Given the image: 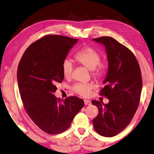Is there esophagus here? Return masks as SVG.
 <instances>
[{"label": "esophagus", "instance_id": "esophagus-1", "mask_svg": "<svg viewBox=\"0 0 154 154\" xmlns=\"http://www.w3.org/2000/svg\"><path fill=\"white\" fill-rule=\"evenodd\" d=\"M84 102H85V105H90L91 104V101L90 100H85Z\"/></svg>", "mask_w": 154, "mask_h": 154}]
</instances>
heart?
<instances>
[{
	"instance_id": "obj_1",
	"label": "heart",
	"mask_w": 154,
	"mask_h": 154,
	"mask_svg": "<svg viewBox=\"0 0 154 154\" xmlns=\"http://www.w3.org/2000/svg\"><path fill=\"white\" fill-rule=\"evenodd\" d=\"M76 60L87 69L93 71V75L97 78H100L104 74V65L100 62V55L98 51L91 47L83 48L75 54ZM73 64L69 59H65L62 63V72L65 79L72 76ZM93 85L89 83H78L74 85V89L79 95L87 97L90 95Z\"/></svg>"
}]
</instances>
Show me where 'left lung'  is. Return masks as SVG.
<instances>
[{"mask_svg": "<svg viewBox=\"0 0 154 154\" xmlns=\"http://www.w3.org/2000/svg\"><path fill=\"white\" fill-rule=\"evenodd\" d=\"M105 47L108 69L100 95L109 103L92 100L98 109L93 120L94 129L105 137H113L128 125L138 109L142 90V75L136 57L129 49L112 37L93 39Z\"/></svg>", "mask_w": 154, "mask_h": 154, "instance_id": "left-lung-1", "label": "left lung"}]
</instances>
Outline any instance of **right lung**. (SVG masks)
I'll return each instance as SVG.
<instances>
[{"mask_svg": "<svg viewBox=\"0 0 154 154\" xmlns=\"http://www.w3.org/2000/svg\"><path fill=\"white\" fill-rule=\"evenodd\" d=\"M78 42L72 38L49 35L26 49L18 64L17 81L27 114L40 129L60 134L70 127L84 100L76 96L61 100L54 96L56 85L64 79L62 63Z\"/></svg>", "mask_w": 154, "mask_h": 154, "instance_id": "1", "label": "right lung"}]
</instances>
